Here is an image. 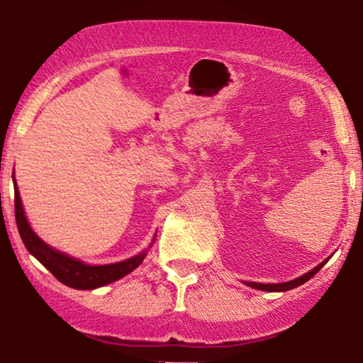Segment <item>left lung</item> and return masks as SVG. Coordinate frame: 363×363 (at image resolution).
Returning <instances> with one entry per match:
<instances>
[{
  "mask_svg": "<svg viewBox=\"0 0 363 363\" xmlns=\"http://www.w3.org/2000/svg\"><path fill=\"white\" fill-rule=\"evenodd\" d=\"M328 262V260H325ZM325 262H323V264H319L316 269H313L311 272L304 273V275H301L299 278H295V280L291 281H286V283H267V285H264V283H254V281H245L247 285L255 288V290H264V291H288V290H293V288H296L299 285H303V283H306L309 278H313L316 273L323 269V265H325Z\"/></svg>",
  "mask_w": 363,
  "mask_h": 363,
  "instance_id": "1",
  "label": "left lung"
}]
</instances>
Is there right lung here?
Returning a JSON list of instances; mask_svg holds the SVG:
<instances>
[{
    "mask_svg": "<svg viewBox=\"0 0 363 363\" xmlns=\"http://www.w3.org/2000/svg\"><path fill=\"white\" fill-rule=\"evenodd\" d=\"M14 214H16V224H18V230L21 239L29 250L42 265L54 275L57 280L64 283V285L70 288H77V290H94L98 286H104L108 283H113L128 275L134 269L143 264L145 259V252L143 254L133 257L124 262H118V264L111 265H86L80 260L72 259L62 252H57L52 247L35 235V233L30 229V225L26 219L23 204H21L19 191L16 186L14 180Z\"/></svg>",
    "mask_w": 363,
    "mask_h": 363,
    "instance_id": "add662e5",
    "label": "right lung"
}]
</instances>
